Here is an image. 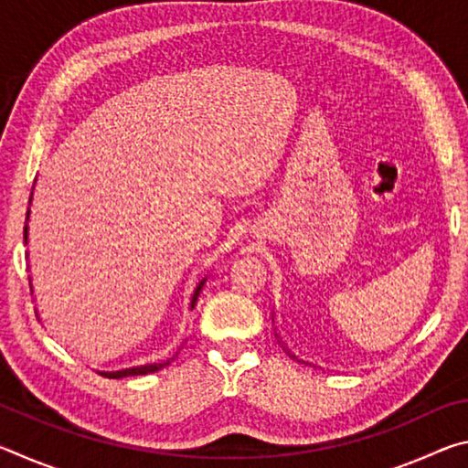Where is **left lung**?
I'll return each instance as SVG.
<instances>
[{
  "label": "left lung",
  "mask_w": 468,
  "mask_h": 468,
  "mask_svg": "<svg viewBox=\"0 0 468 468\" xmlns=\"http://www.w3.org/2000/svg\"><path fill=\"white\" fill-rule=\"evenodd\" d=\"M276 336H279V335H276ZM281 345H282V340H281ZM282 348H284V351H287V353L291 355V357H292V359H297V357H295V355H292V353L289 351V348H287V346H284V345H282ZM297 361H299V359H297Z\"/></svg>",
  "instance_id": "8db88e82"
}]
</instances>
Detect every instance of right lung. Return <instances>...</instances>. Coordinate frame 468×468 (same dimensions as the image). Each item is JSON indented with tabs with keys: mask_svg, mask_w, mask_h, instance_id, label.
I'll use <instances>...</instances> for the list:
<instances>
[{
	"mask_svg": "<svg viewBox=\"0 0 468 468\" xmlns=\"http://www.w3.org/2000/svg\"><path fill=\"white\" fill-rule=\"evenodd\" d=\"M30 202H33V196H30ZM28 218H30V208H28V212H27V227H25V243H28ZM206 279H208V276L204 274V279H200L196 282V287H194V292H192V297H189V310H194V305H196V301H197V295H200V291H202V287H204V282H206ZM30 282V281H28ZM30 287H33V284H30ZM33 291V289H30ZM184 346V345H181ZM177 355V353H176ZM176 355H173V357H169V359H165V361H161V363H144V366H133V367H125V369H117V371H99L101 376H105V378H111V379H120V378H128V376H144V374H153V371H158V369H163L165 366H169V363L176 359Z\"/></svg>",
	"mask_w": 468,
	"mask_h": 468,
	"instance_id": "add662e5",
	"label": "right lung"
}]
</instances>
